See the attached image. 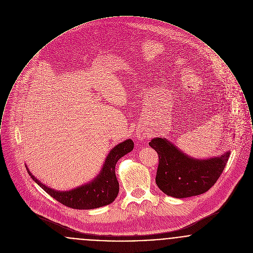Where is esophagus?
I'll return each mask as SVG.
<instances>
[{
	"instance_id": "esophagus-1",
	"label": "esophagus",
	"mask_w": 253,
	"mask_h": 253,
	"mask_svg": "<svg viewBox=\"0 0 253 253\" xmlns=\"http://www.w3.org/2000/svg\"><path fill=\"white\" fill-rule=\"evenodd\" d=\"M136 135H137V138L139 139V140H144L145 138L146 137V132L145 130H138L137 133H136Z\"/></svg>"
}]
</instances>
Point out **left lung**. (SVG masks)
<instances>
[{
    "label": "left lung",
    "instance_id": "1",
    "mask_svg": "<svg viewBox=\"0 0 253 253\" xmlns=\"http://www.w3.org/2000/svg\"><path fill=\"white\" fill-rule=\"evenodd\" d=\"M148 145L159 156L156 184L164 193L175 198L207 192L224 171L229 157L227 151L220 157L193 159L163 138H154Z\"/></svg>",
    "mask_w": 253,
    "mask_h": 253
}]
</instances>
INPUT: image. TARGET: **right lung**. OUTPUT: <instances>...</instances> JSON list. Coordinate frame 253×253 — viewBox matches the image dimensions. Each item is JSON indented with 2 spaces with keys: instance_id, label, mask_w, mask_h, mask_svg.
<instances>
[{
  "instance_id": "right-lung-1",
  "label": "right lung",
  "mask_w": 253,
  "mask_h": 253,
  "mask_svg": "<svg viewBox=\"0 0 253 253\" xmlns=\"http://www.w3.org/2000/svg\"><path fill=\"white\" fill-rule=\"evenodd\" d=\"M134 147L132 140L128 139L113 147L107 155L101 173L91 183L69 191H56L42 184L27 169L30 177L52 198L64 206L74 210H92L111 204L119 193V183L115 174L118 160Z\"/></svg>"
}]
</instances>
